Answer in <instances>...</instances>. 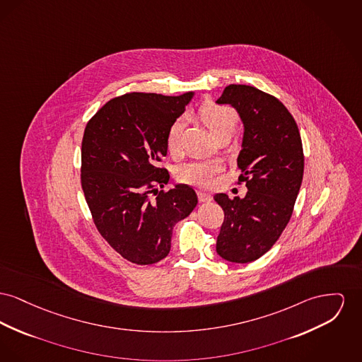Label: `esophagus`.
Returning a JSON list of instances; mask_svg holds the SVG:
<instances>
[{
  "label": "esophagus",
  "instance_id": "esophagus-1",
  "mask_svg": "<svg viewBox=\"0 0 362 362\" xmlns=\"http://www.w3.org/2000/svg\"><path fill=\"white\" fill-rule=\"evenodd\" d=\"M197 195H198V199H199V202H211L212 201V197H211V194L206 192H197Z\"/></svg>",
  "mask_w": 362,
  "mask_h": 362
}]
</instances>
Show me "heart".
<instances>
[{"label": "heart", "mask_w": 362, "mask_h": 362, "mask_svg": "<svg viewBox=\"0 0 362 362\" xmlns=\"http://www.w3.org/2000/svg\"><path fill=\"white\" fill-rule=\"evenodd\" d=\"M198 116L201 122L208 127L213 136L221 134H233L236 123L238 115L234 109L217 105L213 103L204 104L198 110ZM186 120L185 117H177L170 123L167 131V149L170 156H177L182 149V134L185 129ZM221 170V165L216 160H194L182 164L176 176L182 183L192 185L197 187H205L212 182L213 176Z\"/></svg>", "instance_id": "1"}]
</instances>
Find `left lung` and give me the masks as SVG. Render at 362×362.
<instances>
[{
  "instance_id": "obj_1",
  "label": "left lung",
  "mask_w": 362,
  "mask_h": 362,
  "mask_svg": "<svg viewBox=\"0 0 362 362\" xmlns=\"http://www.w3.org/2000/svg\"><path fill=\"white\" fill-rule=\"evenodd\" d=\"M216 104L234 107L242 120L238 167L247 187L243 198L213 197L224 211L216 252L246 264L265 255L290 221L303 177L302 141L287 107L253 86H227Z\"/></svg>"
}]
</instances>
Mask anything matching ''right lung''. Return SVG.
Wrapping results in <instances>:
<instances>
[{
	"mask_svg": "<svg viewBox=\"0 0 362 362\" xmlns=\"http://www.w3.org/2000/svg\"><path fill=\"white\" fill-rule=\"evenodd\" d=\"M194 93L170 97L129 93L107 101L87 123L82 142V189L94 224L128 261L150 265L165 258L177 221L198 204L187 185L158 190L170 180L158 163L167 131Z\"/></svg>",
	"mask_w": 362,
	"mask_h": 362,
	"instance_id": "1",
	"label": "right lung"
}]
</instances>
